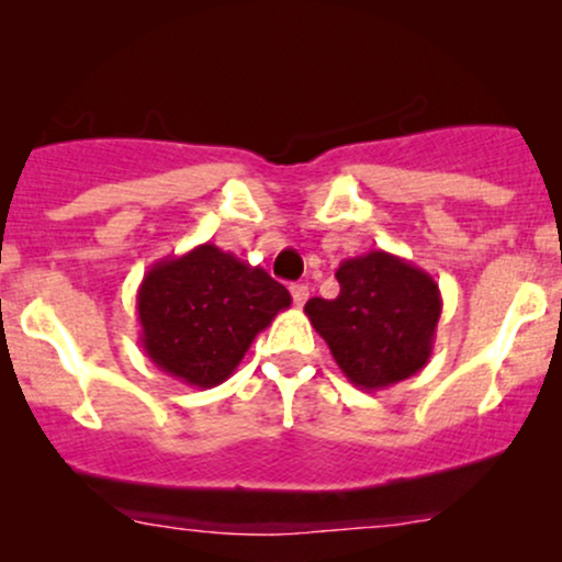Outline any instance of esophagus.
Listing matches in <instances>:
<instances>
[{"mask_svg": "<svg viewBox=\"0 0 562 562\" xmlns=\"http://www.w3.org/2000/svg\"><path fill=\"white\" fill-rule=\"evenodd\" d=\"M290 293H293V301L299 303V306H303V303L308 301V285H303V282H299V285H290Z\"/></svg>", "mask_w": 562, "mask_h": 562, "instance_id": "obj_1", "label": "esophagus"}]
</instances>
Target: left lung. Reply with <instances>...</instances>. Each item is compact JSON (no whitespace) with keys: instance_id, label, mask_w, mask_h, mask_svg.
I'll return each mask as SVG.
<instances>
[{"instance_id":"8db88e82","label":"left lung","mask_w":562,"mask_h":562,"mask_svg":"<svg viewBox=\"0 0 562 562\" xmlns=\"http://www.w3.org/2000/svg\"><path fill=\"white\" fill-rule=\"evenodd\" d=\"M338 299L303 306L340 372L362 391H380L428 364L441 317V290L402 256L370 250L340 261Z\"/></svg>"}]
</instances>
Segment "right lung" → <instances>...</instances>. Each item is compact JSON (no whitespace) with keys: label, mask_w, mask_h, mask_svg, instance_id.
Listing matches in <instances>:
<instances>
[{"label":"right lung","mask_w":562,"mask_h":562,"mask_svg":"<svg viewBox=\"0 0 562 562\" xmlns=\"http://www.w3.org/2000/svg\"><path fill=\"white\" fill-rule=\"evenodd\" d=\"M290 301L261 267L203 243L147 269L137 290L142 348L171 378L214 389Z\"/></svg>","instance_id":"add662e5"}]
</instances>
